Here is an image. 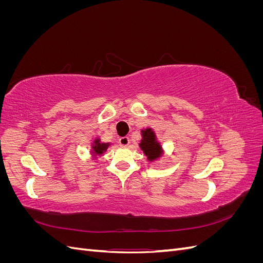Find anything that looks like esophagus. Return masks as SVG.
Masks as SVG:
<instances>
[{
  "label": "esophagus",
  "instance_id": "obj_1",
  "mask_svg": "<svg viewBox=\"0 0 263 263\" xmlns=\"http://www.w3.org/2000/svg\"><path fill=\"white\" fill-rule=\"evenodd\" d=\"M118 142H119V145H121L122 147H127V146H128V145H129V142H130V139H129V137H127V136H125V137H122V138H119Z\"/></svg>",
  "mask_w": 263,
  "mask_h": 263
}]
</instances>
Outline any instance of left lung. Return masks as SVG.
I'll return each mask as SVG.
<instances>
[{
	"label": "left lung",
	"mask_w": 263,
	"mask_h": 263,
	"mask_svg": "<svg viewBox=\"0 0 263 263\" xmlns=\"http://www.w3.org/2000/svg\"><path fill=\"white\" fill-rule=\"evenodd\" d=\"M142 139L139 144V147L144 151L149 161H154L156 159L160 158L163 154L161 145L159 144L156 138V134L151 128H146L141 130Z\"/></svg>",
	"instance_id": "1"
}]
</instances>
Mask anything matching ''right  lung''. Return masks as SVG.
<instances>
[{
  "instance_id": "obj_1",
  "label": "right lung",
  "mask_w": 263,
  "mask_h": 263,
  "mask_svg": "<svg viewBox=\"0 0 263 263\" xmlns=\"http://www.w3.org/2000/svg\"><path fill=\"white\" fill-rule=\"evenodd\" d=\"M109 147V142L105 144V142H101V140L99 138L95 139L92 144V154L93 157L97 158L98 156H101L105 153L107 150V148Z\"/></svg>"
}]
</instances>
